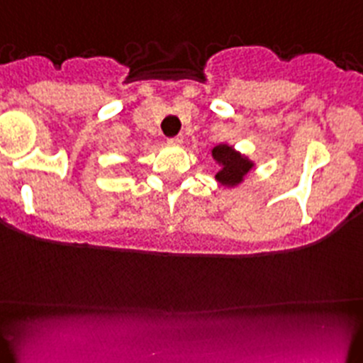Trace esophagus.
Wrapping results in <instances>:
<instances>
[{
    "label": "esophagus",
    "mask_w": 363,
    "mask_h": 363,
    "mask_svg": "<svg viewBox=\"0 0 363 363\" xmlns=\"http://www.w3.org/2000/svg\"><path fill=\"white\" fill-rule=\"evenodd\" d=\"M168 143H172V145H181L182 136H174V138H168Z\"/></svg>",
    "instance_id": "34e87169"
}]
</instances>
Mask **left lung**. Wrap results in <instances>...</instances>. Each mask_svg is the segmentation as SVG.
<instances>
[{
    "instance_id": "8db88e82",
    "label": "left lung",
    "mask_w": 363,
    "mask_h": 363,
    "mask_svg": "<svg viewBox=\"0 0 363 363\" xmlns=\"http://www.w3.org/2000/svg\"><path fill=\"white\" fill-rule=\"evenodd\" d=\"M213 157L221 163V170L216 174V179L221 184L235 186L242 181L248 170L252 168V163L245 157L239 156L238 152L230 149L228 145H218L213 149Z\"/></svg>"
}]
</instances>
